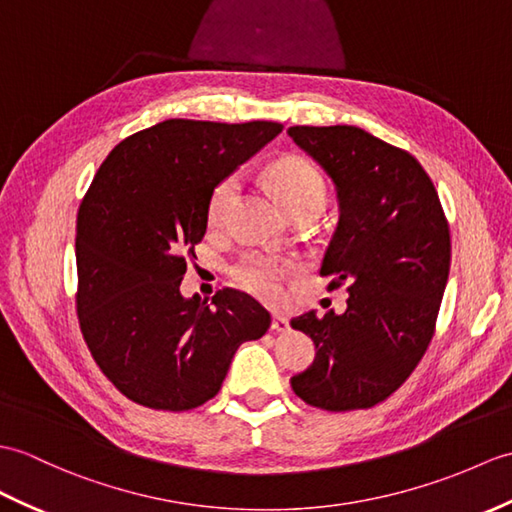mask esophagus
<instances>
[{
    "label": "esophagus",
    "instance_id": "1",
    "mask_svg": "<svg viewBox=\"0 0 512 512\" xmlns=\"http://www.w3.org/2000/svg\"><path fill=\"white\" fill-rule=\"evenodd\" d=\"M270 327L275 329V331H279V334H285V331H290L288 318H285V316H279V314L272 316V325H270Z\"/></svg>",
    "mask_w": 512,
    "mask_h": 512
}]
</instances>
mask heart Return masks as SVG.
Wrapping results in <instances>:
<instances>
[{
    "label": "heart",
    "mask_w": 512,
    "mask_h": 512,
    "mask_svg": "<svg viewBox=\"0 0 512 512\" xmlns=\"http://www.w3.org/2000/svg\"><path fill=\"white\" fill-rule=\"evenodd\" d=\"M268 178L277 198L281 200V205L288 213L305 205H325L323 176L318 174L312 163H307L299 157L281 159L272 165ZM237 187H240V183H237L235 176H231L224 178V181L213 189L209 200V222L213 227L227 218V213L237 196ZM281 275L283 266L279 261L266 255H251L242 259L240 264L233 268L235 283L248 292L264 296V299H270V296H275L279 292Z\"/></svg>",
    "instance_id": "heart-1"
}]
</instances>
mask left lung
I'll use <instances>...</instances> for the list:
<instances>
[{"instance_id": "1", "label": "left lung", "mask_w": 512, "mask_h": 512, "mask_svg": "<svg viewBox=\"0 0 512 512\" xmlns=\"http://www.w3.org/2000/svg\"><path fill=\"white\" fill-rule=\"evenodd\" d=\"M288 135L331 178L338 227L320 266L349 283L347 310L290 320L316 358L290 379L310 406L371 408L392 395L432 340L449 277V227L421 163L358 126H292Z\"/></svg>"}]
</instances>
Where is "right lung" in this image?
<instances>
[{"label": "right lung", "mask_w": 512, "mask_h": 512, "mask_svg": "<svg viewBox=\"0 0 512 512\" xmlns=\"http://www.w3.org/2000/svg\"><path fill=\"white\" fill-rule=\"evenodd\" d=\"M281 130L165 120L126 137L95 174L76 227L78 318L93 360L135 403L202 406L237 347L268 331L253 296L224 288L211 303L185 299L181 279L207 233L213 189Z\"/></svg>", "instance_id": "add662e5"}]
</instances>
